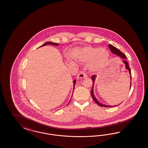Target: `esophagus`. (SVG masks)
Here are the masks:
<instances>
[{
  "instance_id": "1",
  "label": "esophagus",
  "mask_w": 148,
  "mask_h": 148,
  "mask_svg": "<svg viewBox=\"0 0 148 148\" xmlns=\"http://www.w3.org/2000/svg\"><path fill=\"white\" fill-rule=\"evenodd\" d=\"M87 77V75H86V74L85 72H80L79 73V74H78V75H77V78L78 79H84V78H85Z\"/></svg>"
}]
</instances>
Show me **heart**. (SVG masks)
Segmentation results:
<instances>
[{
	"label": "heart",
	"mask_w": 148,
	"mask_h": 148,
	"mask_svg": "<svg viewBox=\"0 0 148 148\" xmlns=\"http://www.w3.org/2000/svg\"><path fill=\"white\" fill-rule=\"evenodd\" d=\"M79 59L84 62L88 63L90 71L99 72L105 67L110 58L108 51L100 47H86L81 50L79 54Z\"/></svg>",
	"instance_id": "heart-1"
}]
</instances>
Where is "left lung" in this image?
Segmentation results:
<instances>
[{"instance_id":"left-lung-1","label":"left lung","mask_w":148,"mask_h":148,"mask_svg":"<svg viewBox=\"0 0 148 148\" xmlns=\"http://www.w3.org/2000/svg\"><path fill=\"white\" fill-rule=\"evenodd\" d=\"M108 46H109L110 49L111 51V52H112V53H113V54L116 55L117 56H119V57L121 58L125 59V60H123L122 62L125 64V68L127 70H128V71L129 72V74H130V81H131V82H130V87H131V70H130V67H129V66L128 63L127 62V61L126 60V59H127V58H126V56L124 54H123V53H121V51L119 50L116 48V47H114V46H113L112 45H108ZM96 77H97V75H94L92 76V81H93V85H92V90L90 91V94H91V95H92V98H93V99L94 102L97 103V104H98L99 106H102V107H105V108H112V107H114V106H117V105H115V106H109V105H104V104H103V103H100L98 100L97 99V98H95V97L94 96L93 88H94V82H95V80Z\"/></svg>"}]
</instances>
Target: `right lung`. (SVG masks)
I'll use <instances>...</instances> for the list:
<instances>
[{
  "label": "right lung",
  "instance_id": "obj_1",
  "mask_svg": "<svg viewBox=\"0 0 148 148\" xmlns=\"http://www.w3.org/2000/svg\"><path fill=\"white\" fill-rule=\"evenodd\" d=\"M56 45V46H58L59 45L58 43H53V42H46L45 43V44H43V45H40V47H43V46H45V45ZM76 80H74L73 81V84H74V85H73V87H74V88H73V92H74V87H75V82H76ZM69 102H70V101H69ZM69 102L68 103H69ZM67 104V105H68Z\"/></svg>",
  "mask_w": 148,
  "mask_h": 148
}]
</instances>
